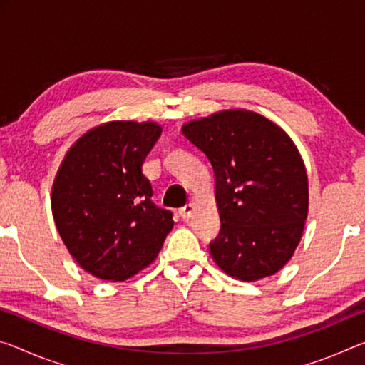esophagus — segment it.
<instances>
[{
	"mask_svg": "<svg viewBox=\"0 0 365 365\" xmlns=\"http://www.w3.org/2000/svg\"><path fill=\"white\" fill-rule=\"evenodd\" d=\"M193 212H195V206L192 203L185 205L183 207H180V211H178V214H180L183 221H188V219L193 216Z\"/></svg>",
	"mask_w": 365,
	"mask_h": 365,
	"instance_id": "esophagus-1",
	"label": "esophagus"
}]
</instances>
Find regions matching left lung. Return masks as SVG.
Returning <instances> with one entry per match:
<instances>
[{"label": "left lung", "instance_id": "1", "mask_svg": "<svg viewBox=\"0 0 365 365\" xmlns=\"http://www.w3.org/2000/svg\"><path fill=\"white\" fill-rule=\"evenodd\" d=\"M211 162L221 230L210 248L224 273L258 281L279 271L299 245L309 180L284 130L250 110H222L182 126Z\"/></svg>", "mask_w": 365, "mask_h": 365}]
</instances>
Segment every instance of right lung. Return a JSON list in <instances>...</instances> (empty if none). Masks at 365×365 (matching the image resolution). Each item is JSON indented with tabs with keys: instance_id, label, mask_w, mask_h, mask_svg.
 Instances as JSON below:
<instances>
[{
	"instance_id": "obj_1",
	"label": "right lung",
	"mask_w": 365,
	"mask_h": 365,
	"mask_svg": "<svg viewBox=\"0 0 365 365\" xmlns=\"http://www.w3.org/2000/svg\"><path fill=\"white\" fill-rule=\"evenodd\" d=\"M162 133L154 121H108L68 149L51 188L58 232L76 263L103 281L151 264L173 227L151 201L143 162Z\"/></svg>"
}]
</instances>
